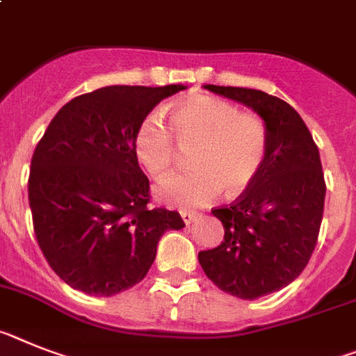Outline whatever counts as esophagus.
<instances>
[{"instance_id":"34e87169","label":"esophagus","mask_w":356,"mask_h":356,"mask_svg":"<svg viewBox=\"0 0 356 356\" xmlns=\"http://www.w3.org/2000/svg\"><path fill=\"white\" fill-rule=\"evenodd\" d=\"M181 217H183V220L186 224H190V222H193V220L195 219H199V213H197V211H181Z\"/></svg>"}]
</instances>
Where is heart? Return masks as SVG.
Here are the masks:
<instances>
[{"label":"heart","mask_w":356,"mask_h":356,"mask_svg":"<svg viewBox=\"0 0 356 356\" xmlns=\"http://www.w3.org/2000/svg\"><path fill=\"white\" fill-rule=\"evenodd\" d=\"M168 124L179 146H193V170L157 184L155 197L164 204L204 206L222 188L229 197L243 195L261 177L270 152V134L255 113L241 112L224 99L195 95L173 104ZM175 142L159 119L148 115L134 134V155L148 175L163 177L177 157Z\"/></svg>","instance_id":"obj_1"}]
</instances>
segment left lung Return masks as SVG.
<instances>
[{"label":"left lung","mask_w":356,"mask_h":356,"mask_svg":"<svg viewBox=\"0 0 356 356\" xmlns=\"http://www.w3.org/2000/svg\"><path fill=\"white\" fill-rule=\"evenodd\" d=\"M206 88L255 110L270 134L259 181L229 206L211 210L222 222L224 241L199 252L202 270L217 288L253 300L291 284L312 259L324 213L321 154L306 122L286 101L253 88Z\"/></svg>","instance_id":"left-lung-1"}]
</instances>
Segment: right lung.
Segmentation results:
<instances>
[{"instance_id":"add662e5","label":"right lung","mask_w":356,"mask_h":356,"mask_svg":"<svg viewBox=\"0 0 356 356\" xmlns=\"http://www.w3.org/2000/svg\"><path fill=\"white\" fill-rule=\"evenodd\" d=\"M183 85L104 86L77 95L35 146L29 202L41 252L74 289L110 297L141 282L179 211L148 208L150 181L134 155L137 124Z\"/></svg>"}]
</instances>
